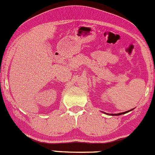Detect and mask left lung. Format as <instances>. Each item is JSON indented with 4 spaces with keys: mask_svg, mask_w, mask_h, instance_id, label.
<instances>
[{
    "mask_svg": "<svg viewBox=\"0 0 155 155\" xmlns=\"http://www.w3.org/2000/svg\"><path fill=\"white\" fill-rule=\"evenodd\" d=\"M132 110L133 109H131V110H130V111H132ZM130 111H125V112H122V113H119V114H108V113H107V114H110V115H120V114H126V113H127V112H129Z\"/></svg>",
    "mask_w": 155,
    "mask_h": 155,
    "instance_id": "left-lung-1",
    "label": "left lung"
}]
</instances>
